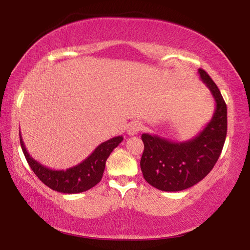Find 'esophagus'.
<instances>
[{
    "label": "esophagus",
    "mask_w": 250,
    "mask_h": 250,
    "mask_svg": "<svg viewBox=\"0 0 250 250\" xmlns=\"http://www.w3.org/2000/svg\"><path fill=\"white\" fill-rule=\"evenodd\" d=\"M143 125L140 124V122H131V124L128 125V129H126V132H128L129 135H135L138 134L140 131L142 130Z\"/></svg>",
    "instance_id": "esophagus-1"
}]
</instances>
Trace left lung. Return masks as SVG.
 I'll list each match as a JSON object with an SVG mask.
<instances>
[{"label":"left lung","mask_w":250,"mask_h":250,"mask_svg":"<svg viewBox=\"0 0 250 250\" xmlns=\"http://www.w3.org/2000/svg\"><path fill=\"white\" fill-rule=\"evenodd\" d=\"M198 74L215 100L210 121L191 140L173 142L159 135L143 133L145 151L140 161L147 183L166 192L183 191L208 174L222 153L227 133V107L221 91L205 70Z\"/></svg>","instance_id":"left-lung-1"}]
</instances>
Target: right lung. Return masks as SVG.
<instances>
[{
  "label": "right lung",
  "instance_id": "add662e5",
  "mask_svg": "<svg viewBox=\"0 0 250 250\" xmlns=\"http://www.w3.org/2000/svg\"><path fill=\"white\" fill-rule=\"evenodd\" d=\"M122 140H124L122 135L110 139L97 146L87 159L77 166L66 170H52L37 162L28 154L20 132L21 146L33 172L49 188L64 194L82 193L98 184L104 174L105 161Z\"/></svg>",
  "mask_w": 250,
  "mask_h": 250
}]
</instances>
